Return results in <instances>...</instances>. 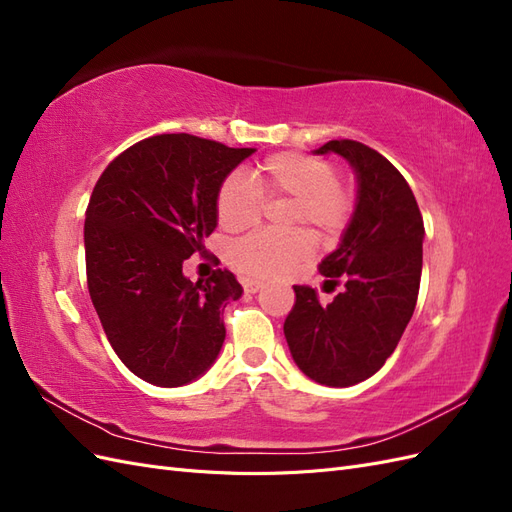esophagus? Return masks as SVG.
Listing matches in <instances>:
<instances>
[{"mask_svg": "<svg viewBox=\"0 0 512 512\" xmlns=\"http://www.w3.org/2000/svg\"><path fill=\"white\" fill-rule=\"evenodd\" d=\"M262 286H265V284H262L260 280H243V290L250 292V294L258 292Z\"/></svg>", "mask_w": 512, "mask_h": 512, "instance_id": "34e87169", "label": "esophagus"}]
</instances>
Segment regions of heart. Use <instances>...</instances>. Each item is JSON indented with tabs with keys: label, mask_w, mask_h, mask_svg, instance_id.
Wrapping results in <instances>:
<instances>
[{
	"label": "heart",
	"mask_w": 512,
	"mask_h": 512,
	"mask_svg": "<svg viewBox=\"0 0 512 512\" xmlns=\"http://www.w3.org/2000/svg\"><path fill=\"white\" fill-rule=\"evenodd\" d=\"M262 196H288L292 205L286 224H309L322 237L342 232L352 213V196L339 185L333 164L305 153H275L258 166L252 181L228 175L215 198V213L224 230L239 232L254 226L262 213ZM314 252L305 230H258L230 245V265L245 275L275 277L288 273Z\"/></svg>",
	"instance_id": "obj_1"
}]
</instances>
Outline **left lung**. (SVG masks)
<instances>
[{"label": "left lung", "instance_id": "1", "mask_svg": "<svg viewBox=\"0 0 512 512\" xmlns=\"http://www.w3.org/2000/svg\"><path fill=\"white\" fill-rule=\"evenodd\" d=\"M314 153H337L356 175L350 224L318 267L327 286L342 290L324 305L314 288L294 286L284 335L307 378L352 386L386 363L414 314L425 226L408 181L376 149L344 138Z\"/></svg>", "mask_w": 512, "mask_h": 512}]
</instances>
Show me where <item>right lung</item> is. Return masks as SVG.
<instances>
[{
  "mask_svg": "<svg viewBox=\"0 0 512 512\" xmlns=\"http://www.w3.org/2000/svg\"><path fill=\"white\" fill-rule=\"evenodd\" d=\"M254 151L158 134L119 153L91 192L89 297L121 363L149 384L183 386L218 359L224 307L243 288L226 269L194 284L183 262L205 254L220 185Z\"/></svg>",
  "mask_w": 512,
  "mask_h": 512,
  "instance_id": "add662e5",
  "label": "right lung"
}]
</instances>
